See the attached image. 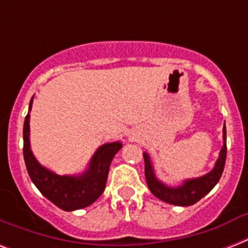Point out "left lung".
Wrapping results in <instances>:
<instances>
[{"mask_svg":"<svg viewBox=\"0 0 248 248\" xmlns=\"http://www.w3.org/2000/svg\"><path fill=\"white\" fill-rule=\"evenodd\" d=\"M224 145L220 152V157L216 162L215 167L211 172L202 177H197L192 180H186L179 188H170L158 181L155 176V171L152 167L151 159L147 153H144V162H145V179L151 192L161 201H165L170 204L176 206H192L207 194L221 177L224 171L225 159H227V128H223Z\"/></svg>","mask_w":248,"mask_h":248,"instance_id":"8db88e82","label":"left lung"}]
</instances>
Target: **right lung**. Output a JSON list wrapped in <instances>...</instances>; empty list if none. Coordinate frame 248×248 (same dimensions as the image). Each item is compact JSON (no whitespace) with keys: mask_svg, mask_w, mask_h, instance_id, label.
I'll return each instance as SVG.
<instances>
[{"mask_svg":"<svg viewBox=\"0 0 248 248\" xmlns=\"http://www.w3.org/2000/svg\"><path fill=\"white\" fill-rule=\"evenodd\" d=\"M33 97L29 103L32 107ZM23 155L31 180L48 201L64 211H73L87 207L104 192L109 166L113 157L122 148L121 143L105 144L93 155L89 170L81 176H59L37 162L29 147V113L25 117L23 128Z\"/></svg>","mask_w":248,"mask_h":248,"instance_id":"1","label":"right lung"}]
</instances>
